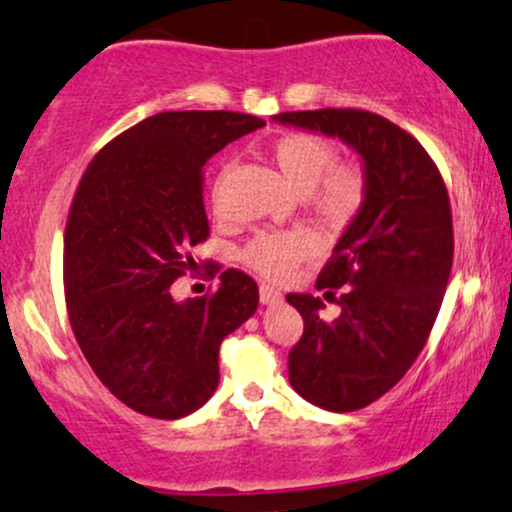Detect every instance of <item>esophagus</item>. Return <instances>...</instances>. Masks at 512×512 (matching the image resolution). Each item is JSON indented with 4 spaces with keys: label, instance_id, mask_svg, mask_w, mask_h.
Returning a JSON list of instances; mask_svg holds the SVG:
<instances>
[{
    "label": "esophagus",
    "instance_id": "34e87169",
    "mask_svg": "<svg viewBox=\"0 0 512 512\" xmlns=\"http://www.w3.org/2000/svg\"><path fill=\"white\" fill-rule=\"evenodd\" d=\"M282 302V292L270 285H261V304H278Z\"/></svg>",
    "mask_w": 512,
    "mask_h": 512
}]
</instances>
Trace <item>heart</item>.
Wrapping results in <instances>:
<instances>
[{"instance_id":"1","label":"heart","mask_w":512,"mask_h":512,"mask_svg":"<svg viewBox=\"0 0 512 512\" xmlns=\"http://www.w3.org/2000/svg\"><path fill=\"white\" fill-rule=\"evenodd\" d=\"M273 162L297 194L309 196L318 215L330 222H347L366 201V174L354 162L335 165L338 153L328 141L304 131L280 136L270 148ZM222 208V179L213 189V210ZM318 239L306 230H266L249 239L242 258L263 278H287L299 263L314 256Z\"/></svg>"}]
</instances>
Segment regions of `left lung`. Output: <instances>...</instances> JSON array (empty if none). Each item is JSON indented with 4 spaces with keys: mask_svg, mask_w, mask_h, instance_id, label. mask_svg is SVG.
<instances>
[{
    "mask_svg": "<svg viewBox=\"0 0 512 512\" xmlns=\"http://www.w3.org/2000/svg\"><path fill=\"white\" fill-rule=\"evenodd\" d=\"M275 122L340 138L362 158L366 201L335 244L316 287L340 290V316L287 294L304 318L290 350L292 388L328 412H354L388 393L424 350L453 268V215L441 172L417 138L364 110L275 114Z\"/></svg>",
    "mask_w": 512,
    "mask_h": 512,
    "instance_id": "1",
    "label": "left lung"
}]
</instances>
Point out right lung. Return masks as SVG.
<instances>
[{"instance_id": "right-lung-1", "label": "right lung", "mask_w": 512, "mask_h": 512, "mask_svg": "<svg viewBox=\"0 0 512 512\" xmlns=\"http://www.w3.org/2000/svg\"><path fill=\"white\" fill-rule=\"evenodd\" d=\"M266 124L242 112H160L90 160L64 232V294L76 342L117 400L179 419L220 383L222 340L254 316L258 285L242 270L218 290L174 302L172 282L208 239L203 165Z\"/></svg>"}]
</instances>
